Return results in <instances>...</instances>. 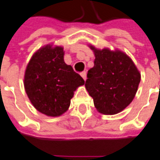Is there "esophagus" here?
<instances>
[{"label":"esophagus","instance_id":"obj_1","mask_svg":"<svg viewBox=\"0 0 160 160\" xmlns=\"http://www.w3.org/2000/svg\"><path fill=\"white\" fill-rule=\"evenodd\" d=\"M80 75H81V77L83 78L84 80H86V79H87V72H83L80 73Z\"/></svg>","mask_w":160,"mask_h":160}]
</instances>
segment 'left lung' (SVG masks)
<instances>
[{
	"label": "left lung",
	"mask_w": 160,
	"mask_h": 160,
	"mask_svg": "<svg viewBox=\"0 0 160 160\" xmlns=\"http://www.w3.org/2000/svg\"><path fill=\"white\" fill-rule=\"evenodd\" d=\"M91 48L95 60L93 68L88 70L86 88L99 112L116 114L132 101L140 82V73L122 52Z\"/></svg>",
	"instance_id": "obj_1"
}]
</instances>
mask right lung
Segmentation results:
<instances>
[{
  "label": "right lung",
  "mask_w": 160,
  "mask_h": 160,
  "mask_svg": "<svg viewBox=\"0 0 160 160\" xmlns=\"http://www.w3.org/2000/svg\"><path fill=\"white\" fill-rule=\"evenodd\" d=\"M63 56L62 48L47 46L33 54L26 69V92L33 107L48 116H60L67 111L73 91L85 83Z\"/></svg>",
  "instance_id": "1"
}]
</instances>
